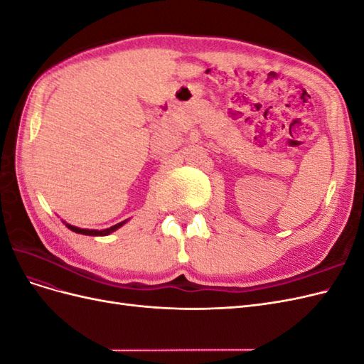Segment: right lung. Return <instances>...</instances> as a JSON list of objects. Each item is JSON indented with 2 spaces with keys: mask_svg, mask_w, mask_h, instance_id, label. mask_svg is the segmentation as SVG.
Listing matches in <instances>:
<instances>
[{
  "mask_svg": "<svg viewBox=\"0 0 364 364\" xmlns=\"http://www.w3.org/2000/svg\"><path fill=\"white\" fill-rule=\"evenodd\" d=\"M121 225H124V222H123V223H118V225H114V226L107 228V229H103V230L80 229V228H75V226H71V225H67V226H68V229H71V230H73V232H77V234H83V235H107V234L114 232V230H115V229H118Z\"/></svg>",
  "mask_w": 364,
  "mask_h": 364,
  "instance_id": "right-lung-1",
  "label": "right lung"
}]
</instances>
